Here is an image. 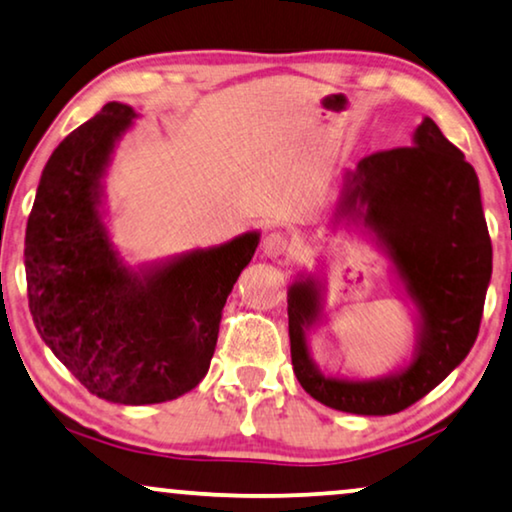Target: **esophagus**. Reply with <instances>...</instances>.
Returning <instances> with one entry per match:
<instances>
[{
    "mask_svg": "<svg viewBox=\"0 0 512 512\" xmlns=\"http://www.w3.org/2000/svg\"><path fill=\"white\" fill-rule=\"evenodd\" d=\"M290 250V239L283 232H271L262 239V253L271 259H278Z\"/></svg>",
    "mask_w": 512,
    "mask_h": 512,
    "instance_id": "esophagus-1",
    "label": "esophagus"
}]
</instances>
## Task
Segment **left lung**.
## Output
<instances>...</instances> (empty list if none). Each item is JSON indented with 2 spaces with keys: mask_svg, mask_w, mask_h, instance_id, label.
<instances>
[{
  "mask_svg": "<svg viewBox=\"0 0 512 512\" xmlns=\"http://www.w3.org/2000/svg\"><path fill=\"white\" fill-rule=\"evenodd\" d=\"M359 222L390 259L392 276L413 308L410 359L380 378L322 371L311 331L325 322V299L313 273L287 287L292 366L315 401L355 415H392L420 401L455 371L478 336L492 278V241L480 185L464 153L431 118L410 148L383 150L345 171L336 218Z\"/></svg>",
  "mask_w": 512,
  "mask_h": 512,
  "instance_id": "left-lung-1",
  "label": "left lung"
}]
</instances>
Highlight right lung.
<instances>
[{
    "instance_id": "right-lung-1",
    "label": "right lung",
    "mask_w": 512,
    "mask_h": 512,
    "mask_svg": "<svg viewBox=\"0 0 512 512\" xmlns=\"http://www.w3.org/2000/svg\"><path fill=\"white\" fill-rule=\"evenodd\" d=\"M139 118L109 102L43 167L25 232L27 297L53 355L95 397L125 406L178 399L206 376L222 306L259 232L132 266L106 227L104 178Z\"/></svg>"
}]
</instances>
